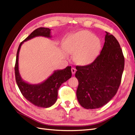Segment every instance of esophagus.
Returning a JSON list of instances; mask_svg holds the SVG:
<instances>
[{"instance_id":"esophagus-1","label":"esophagus","mask_w":135,"mask_h":135,"mask_svg":"<svg viewBox=\"0 0 135 135\" xmlns=\"http://www.w3.org/2000/svg\"><path fill=\"white\" fill-rule=\"evenodd\" d=\"M71 73H72L73 74H74L75 72H76V69L74 68H72L71 69Z\"/></svg>"}]
</instances>
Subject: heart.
<instances>
[{
  "label": "heart",
  "instance_id": "b5f03b06",
  "mask_svg": "<svg viewBox=\"0 0 135 135\" xmlns=\"http://www.w3.org/2000/svg\"><path fill=\"white\" fill-rule=\"evenodd\" d=\"M101 47L99 37L88 30H81L73 34L65 40V49L74 55V60L79 65L92 63L99 55Z\"/></svg>",
  "mask_w": 135,
  "mask_h": 135
}]
</instances>
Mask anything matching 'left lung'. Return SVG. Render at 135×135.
Here are the masks:
<instances>
[{
    "label": "left lung",
    "mask_w": 135,
    "mask_h": 135,
    "mask_svg": "<svg viewBox=\"0 0 135 135\" xmlns=\"http://www.w3.org/2000/svg\"><path fill=\"white\" fill-rule=\"evenodd\" d=\"M124 58L117 39L106 32L100 54L91 64L77 66L78 101L87 109L100 108L115 95L120 84Z\"/></svg>",
    "instance_id": "obj_1"
}]
</instances>
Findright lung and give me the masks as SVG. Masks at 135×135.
<instances>
[{
  "mask_svg": "<svg viewBox=\"0 0 135 135\" xmlns=\"http://www.w3.org/2000/svg\"><path fill=\"white\" fill-rule=\"evenodd\" d=\"M51 29L46 27L36 28L22 41L18 48L15 67L16 81L23 97L36 107L47 108L54 105L57 100L58 91L61 85L71 77V66L54 71L47 79L40 83L32 84L23 80L18 69V56L22 44L36 36L51 38Z\"/></svg>",
  "mask_w": 135,
  "mask_h": 135,
  "instance_id": "right-lung-1",
  "label": "right lung"
}]
</instances>
